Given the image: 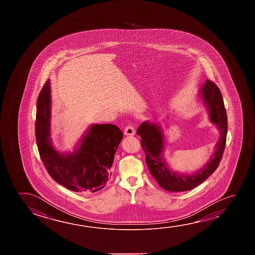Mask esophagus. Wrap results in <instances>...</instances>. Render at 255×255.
Listing matches in <instances>:
<instances>
[{
	"instance_id": "1",
	"label": "esophagus",
	"mask_w": 255,
	"mask_h": 255,
	"mask_svg": "<svg viewBox=\"0 0 255 255\" xmlns=\"http://www.w3.org/2000/svg\"><path fill=\"white\" fill-rule=\"evenodd\" d=\"M124 133L125 135H129V136H131V135H134L135 134V129H134V127L132 126H126V128H125V130H124Z\"/></svg>"
}]
</instances>
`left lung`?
<instances>
[{"label":"left lung","instance_id":"1","mask_svg":"<svg viewBox=\"0 0 255 255\" xmlns=\"http://www.w3.org/2000/svg\"><path fill=\"white\" fill-rule=\"evenodd\" d=\"M199 93L208 109L210 121L217 126L221 131V138L215 145L213 156L198 171L191 174H183L169 168L163 156V129L156 124L143 122L137 129V134L141 138L140 144L146 154V165L150 174L159 186L167 191L181 192L196 188L213 174L222 158L228 131V118L223 98L217 85L210 80H206L205 84L201 85Z\"/></svg>","mask_w":255,"mask_h":255}]
</instances>
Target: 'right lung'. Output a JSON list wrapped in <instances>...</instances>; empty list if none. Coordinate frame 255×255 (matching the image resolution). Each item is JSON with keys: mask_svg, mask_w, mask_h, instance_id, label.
<instances>
[{"mask_svg": "<svg viewBox=\"0 0 255 255\" xmlns=\"http://www.w3.org/2000/svg\"><path fill=\"white\" fill-rule=\"evenodd\" d=\"M36 105L38 151L50 177L75 192L94 193L104 188L111 177L115 154L123 138L121 129L109 124L92 125L76 150L61 154L50 138V81L42 87Z\"/></svg>", "mask_w": 255, "mask_h": 255, "instance_id": "1", "label": "right lung"}]
</instances>
